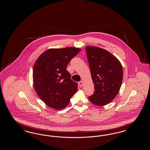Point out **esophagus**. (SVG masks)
I'll list each match as a JSON object with an SVG mask.
<instances>
[{"label": "esophagus", "mask_w": 150, "mask_h": 150, "mask_svg": "<svg viewBox=\"0 0 150 150\" xmlns=\"http://www.w3.org/2000/svg\"><path fill=\"white\" fill-rule=\"evenodd\" d=\"M83 85V82L82 81H80L79 82V85L80 86V87H82Z\"/></svg>", "instance_id": "obj_1"}]
</instances>
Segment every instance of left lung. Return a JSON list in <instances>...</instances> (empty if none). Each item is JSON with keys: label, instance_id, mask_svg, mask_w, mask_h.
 Listing matches in <instances>:
<instances>
[{"label": "left lung", "instance_id": "left-lung-1", "mask_svg": "<svg viewBox=\"0 0 150 150\" xmlns=\"http://www.w3.org/2000/svg\"><path fill=\"white\" fill-rule=\"evenodd\" d=\"M94 94L88 97L93 104L104 106L113 100L120 91L123 68L118 59L108 51L96 46L85 47Z\"/></svg>", "mask_w": 150, "mask_h": 150}]
</instances>
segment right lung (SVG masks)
<instances>
[{
  "label": "right lung",
  "instance_id": "add662e5",
  "mask_svg": "<svg viewBox=\"0 0 150 150\" xmlns=\"http://www.w3.org/2000/svg\"><path fill=\"white\" fill-rule=\"evenodd\" d=\"M81 49L50 48L36 60L33 70L34 89L47 106L54 109L66 107L78 90V84L71 79L66 67Z\"/></svg>",
  "mask_w": 150,
  "mask_h": 150
}]
</instances>
